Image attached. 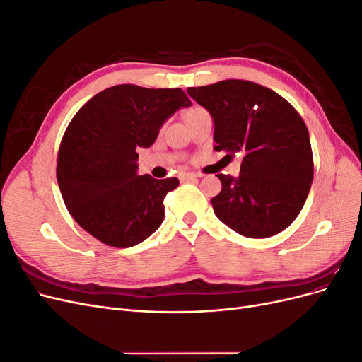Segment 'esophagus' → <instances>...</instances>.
Segmentation results:
<instances>
[{
    "label": "esophagus",
    "instance_id": "obj_1",
    "mask_svg": "<svg viewBox=\"0 0 362 362\" xmlns=\"http://www.w3.org/2000/svg\"><path fill=\"white\" fill-rule=\"evenodd\" d=\"M199 177H201V175L194 173V172H180V175H178L180 181H192V180H196Z\"/></svg>",
    "mask_w": 362,
    "mask_h": 362
}]
</instances>
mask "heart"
Masks as SVG:
<instances>
[{
	"instance_id": "1",
	"label": "heart",
	"mask_w": 362,
	"mask_h": 362,
	"mask_svg": "<svg viewBox=\"0 0 362 362\" xmlns=\"http://www.w3.org/2000/svg\"><path fill=\"white\" fill-rule=\"evenodd\" d=\"M192 112H193V110H192ZM189 113H190V112H189Z\"/></svg>"
}]
</instances>
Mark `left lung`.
I'll use <instances>...</instances> for the list:
<instances>
[{
	"mask_svg": "<svg viewBox=\"0 0 362 362\" xmlns=\"http://www.w3.org/2000/svg\"><path fill=\"white\" fill-rule=\"evenodd\" d=\"M214 122L216 151L242 152L237 178L218 173L214 214L249 238L275 235L299 216L310 193L314 163L308 128L281 95L246 80L189 87Z\"/></svg>",
	"mask_w": 362,
	"mask_h": 362,
	"instance_id": "left-lung-1",
	"label": "left lung"
}]
</instances>
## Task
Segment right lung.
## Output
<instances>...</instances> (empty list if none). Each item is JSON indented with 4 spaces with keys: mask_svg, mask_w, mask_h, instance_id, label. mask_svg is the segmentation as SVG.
<instances>
[{
    "mask_svg": "<svg viewBox=\"0 0 362 362\" xmlns=\"http://www.w3.org/2000/svg\"><path fill=\"white\" fill-rule=\"evenodd\" d=\"M192 101L181 89L108 87L68 125L57 157L64 205L84 231L113 247H131L156 233L163 201L178 178L137 173V149L154 144L163 124Z\"/></svg>",
    "mask_w": 362,
    "mask_h": 362,
    "instance_id": "obj_1",
    "label": "right lung"
}]
</instances>
